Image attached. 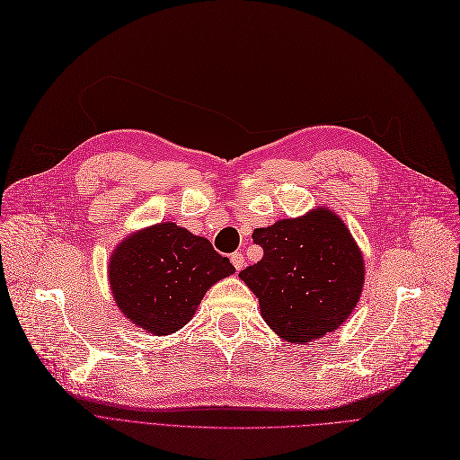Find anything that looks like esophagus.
<instances>
[{
	"instance_id": "obj_1",
	"label": "esophagus",
	"mask_w": 460,
	"mask_h": 460,
	"mask_svg": "<svg viewBox=\"0 0 460 460\" xmlns=\"http://www.w3.org/2000/svg\"><path fill=\"white\" fill-rule=\"evenodd\" d=\"M230 261H232L234 268H235L237 271H242V270L245 268V258H243L242 252H234V254L230 256Z\"/></svg>"
}]
</instances>
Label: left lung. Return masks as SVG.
<instances>
[{
    "label": "left lung",
    "instance_id": "1",
    "mask_svg": "<svg viewBox=\"0 0 460 460\" xmlns=\"http://www.w3.org/2000/svg\"><path fill=\"white\" fill-rule=\"evenodd\" d=\"M264 249L239 273L260 301L261 318L287 342H311L352 314L359 301L365 264L352 234L327 208L256 228Z\"/></svg>",
    "mask_w": 460,
    "mask_h": 460
}]
</instances>
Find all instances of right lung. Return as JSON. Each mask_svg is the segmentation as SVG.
I'll return each mask as SVG.
<instances>
[{
    "mask_svg": "<svg viewBox=\"0 0 460 460\" xmlns=\"http://www.w3.org/2000/svg\"><path fill=\"white\" fill-rule=\"evenodd\" d=\"M235 268L206 237L173 223L127 235L114 249L108 280L119 311L151 335L190 322L204 294Z\"/></svg>",
    "mask_w": 460,
    "mask_h": 460,
    "instance_id": "right-lung-1",
    "label": "right lung"
}]
</instances>
